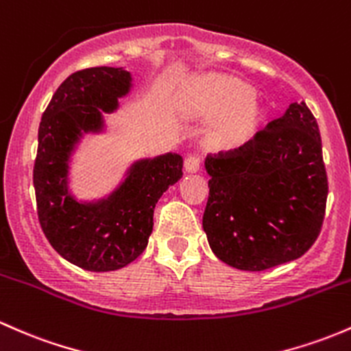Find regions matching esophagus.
<instances>
[{
	"instance_id": "obj_1",
	"label": "esophagus",
	"mask_w": 351,
	"mask_h": 351,
	"mask_svg": "<svg viewBox=\"0 0 351 351\" xmlns=\"http://www.w3.org/2000/svg\"><path fill=\"white\" fill-rule=\"evenodd\" d=\"M199 167H201L199 157L189 156L186 160H184V169H186V172H189V174H194V172H197Z\"/></svg>"
}]
</instances>
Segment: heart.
Here are the masks:
<instances>
[{"instance_id":"1","label":"heart","mask_w":351,"mask_h":351,"mask_svg":"<svg viewBox=\"0 0 351 351\" xmlns=\"http://www.w3.org/2000/svg\"><path fill=\"white\" fill-rule=\"evenodd\" d=\"M256 90L239 78L207 75L195 78L184 95V112L204 120H219L207 137L214 152H237L254 142L266 120L256 104Z\"/></svg>"}]
</instances>
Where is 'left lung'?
<instances>
[{
	"label": "left lung",
	"mask_w": 351,
	"mask_h": 351,
	"mask_svg": "<svg viewBox=\"0 0 351 351\" xmlns=\"http://www.w3.org/2000/svg\"><path fill=\"white\" fill-rule=\"evenodd\" d=\"M206 171L202 228L226 265L269 269L303 256L319 236L328 179L318 123L304 101L243 150L207 156Z\"/></svg>",
	"instance_id": "left-lung-1"
}]
</instances>
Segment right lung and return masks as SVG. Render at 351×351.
Masks as SVG:
<instances>
[{
    "label": "right lung",
    "instance_id": "1",
    "mask_svg": "<svg viewBox=\"0 0 351 351\" xmlns=\"http://www.w3.org/2000/svg\"><path fill=\"white\" fill-rule=\"evenodd\" d=\"M132 75L114 66L71 73L56 88L38 129L33 169L38 221L62 258L86 271H115L144 252L154 228L157 201L182 177V157L164 154L134 162L108 197L78 202L69 191V162L82 135L104 130Z\"/></svg>",
    "mask_w": 351,
    "mask_h": 351
}]
</instances>
